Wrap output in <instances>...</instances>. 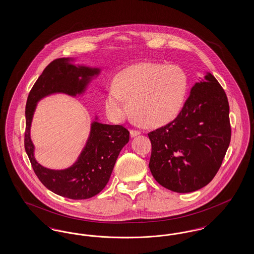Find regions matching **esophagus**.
<instances>
[{"label": "esophagus", "instance_id": "obj_1", "mask_svg": "<svg viewBox=\"0 0 254 254\" xmlns=\"http://www.w3.org/2000/svg\"><path fill=\"white\" fill-rule=\"evenodd\" d=\"M141 134V132L140 131H138V130H134V129H131L130 130V136L131 137H136V136H138V135H140Z\"/></svg>", "mask_w": 254, "mask_h": 254}]
</instances>
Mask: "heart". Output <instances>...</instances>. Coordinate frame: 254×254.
<instances>
[{
    "label": "heart",
    "mask_w": 254,
    "mask_h": 254,
    "mask_svg": "<svg viewBox=\"0 0 254 254\" xmlns=\"http://www.w3.org/2000/svg\"><path fill=\"white\" fill-rule=\"evenodd\" d=\"M188 89V77L181 67L139 63L116 76L115 86L109 88L106 97V109L117 120L131 112L133 117L149 127H162L180 114Z\"/></svg>",
    "instance_id": "obj_1"
}]
</instances>
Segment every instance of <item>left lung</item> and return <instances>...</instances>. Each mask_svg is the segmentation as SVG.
<instances>
[{"mask_svg":"<svg viewBox=\"0 0 254 254\" xmlns=\"http://www.w3.org/2000/svg\"><path fill=\"white\" fill-rule=\"evenodd\" d=\"M230 136L228 98L215 77L206 72L191 87L177 118L148 133L151 174L174 192L198 190L216 175Z\"/></svg>","mask_w":254,"mask_h":254,"instance_id":"obj_1","label":"left lung"}]
</instances>
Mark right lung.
<instances>
[{
    "mask_svg": "<svg viewBox=\"0 0 254 254\" xmlns=\"http://www.w3.org/2000/svg\"><path fill=\"white\" fill-rule=\"evenodd\" d=\"M74 59L60 58L51 62L31 88L25 107L24 148L33 170L42 184L54 193L73 200L88 199L107 186L122 148L129 141V131L120 125L92 122L85 147L71 167L61 170L40 165L34 157L30 127L37 103L54 93L70 96L83 94L101 69L75 65Z\"/></svg>",
    "mask_w": 254,
    "mask_h": 254,
    "instance_id": "right-lung-1",
    "label": "right lung"
}]
</instances>
